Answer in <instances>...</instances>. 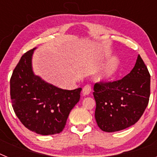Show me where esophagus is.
<instances>
[{"mask_svg": "<svg viewBox=\"0 0 157 157\" xmlns=\"http://www.w3.org/2000/svg\"><path fill=\"white\" fill-rule=\"evenodd\" d=\"M90 92H91V85L90 84H87V85H86L85 86L83 87L82 94H84V95H87V94H89Z\"/></svg>", "mask_w": 157, "mask_h": 157, "instance_id": "esophagus-1", "label": "esophagus"}]
</instances>
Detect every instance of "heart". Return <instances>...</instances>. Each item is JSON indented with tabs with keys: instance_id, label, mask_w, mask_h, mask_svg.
Listing matches in <instances>:
<instances>
[{
	"instance_id": "b5f03b06",
	"label": "heart",
	"mask_w": 157,
	"mask_h": 157,
	"mask_svg": "<svg viewBox=\"0 0 157 157\" xmlns=\"http://www.w3.org/2000/svg\"><path fill=\"white\" fill-rule=\"evenodd\" d=\"M119 60L116 58H113L112 59H111L110 61L108 63V64L105 66V71H104L103 75L101 76V78H109L111 76H112L117 71L118 68H119Z\"/></svg>"
}]
</instances>
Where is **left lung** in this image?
Listing matches in <instances>:
<instances>
[{"mask_svg": "<svg viewBox=\"0 0 157 157\" xmlns=\"http://www.w3.org/2000/svg\"><path fill=\"white\" fill-rule=\"evenodd\" d=\"M95 119L105 132L124 130L139 120L149 104L150 74L140 55L132 71L115 81L94 85Z\"/></svg>", "mask_w": 157, "mask_h": 157, "instance_id": "8db88e82", "label": "left lung"}]
</instances>
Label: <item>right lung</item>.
Returning a JSON list of instances; mask_svg holds the SVG:
<instances>
[{
    "instance_id": "add662e5",
    "label": "right lung",
    "mask_w": 157,
    "mask_h": 157,
    "mask_svg": "<svg viewBox=\"0 0 157 157\" xmlns=\"http://www.w3.org/2000/svg\"><path fill=\"white\" fill-rule=\"evenodd\" d=\"M35 49L22 56L10 79L12 105L16 116L31 131L41 135L59 134L71 110L78 102L82 88L67 90L45 82L32 71Z\"/></svg>"
}]
</instances>
